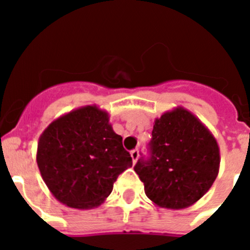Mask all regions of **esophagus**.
Here are the masks:
<instances>
[{
  "label": "esophagus",
  "mask_w": 250,
  "mask_h": 250,
  "mask_svg": "<svg viewBox=\"0 0 250 250\" xmlns=\"http://www.w3.org/2000/svg\"><path fill=\"white\" fill-rule=\"evenodd\" d=\"M130 157H132L133 163H136V162H137V159H138V157H139V151H138V149H133V150L130 151Z\"/></svg>",
  "instance_id": "esophagus-1"
}]
</instances>
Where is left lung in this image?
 Listing matches in <instances>:
<instances>
[{"mask_svg": "<svg viewBox=\"0 0 250 250\" xmlns=\"http://www.w3.org/2000/svg\"><path fill=\"white\" fill-rule=\"evenodd\" d=\"M148 155L134 171L148 199L165 208H185L208 191L220 167V149L207 128L190 112L176 108L155 121Z\"/></svg>", "mask_w": 250, "mask_h": 250, "instance_id": "obj_1", "label": "left lung"}]
</instances>
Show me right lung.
Masks as SVG:
<instances>
[{"instance_id": "obj_1", "label": "right lung", "mask_w": 250, "mask_h": 250, "mask_svg": "<svg viewBox=\"0 0 250 250\" xmlns=\"http://www.w3.org/2000/svg\"><path fill=\"white\" fill-rule=\"evenodd\" d=\"M37 163L44 183L60 202L72 208H92L112 192L118 175L132 167V157L106 112L87 106L44 130Z\"/></svg>"}]
</instances>
